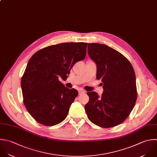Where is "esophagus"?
I'll use <instances>...</instances> for the list:
<instances>
[{
  "mask_svg": "<svg viewBox=\"0 0 157 157\" xmlns=\"http://www.w3.org/2000/svg\"><path fill=\"white\" fill-rule=\"evenodd\" d=\"M85 93V91L82 89H80L79 90V95H81V94H84Z\"/></svg>",
  "mask_w": 157,
  "mask_h": 157,
  "instance_id": "esophagus-1",
  "label": "esophagus"
}]
</instances>
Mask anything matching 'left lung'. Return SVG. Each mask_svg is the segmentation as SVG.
I'll list each match as a JSON object with an SVG mask.
<instances>
[{
  "instance_id": "1",
  "label": "left lung",
  "mask_w": 157,
  "mask_h": 157,
  "mask_svg": "<svg viewBox=\"0 0 157 157\" xmlns=\"http://www.w3.org/2000/svg\"><path fill=\"white\" fill-rule=\"evenodd\" d=\"M87 52L96 63L97 79L103 82V93L87 92L85 105L89 119L102 128L116 127L128 117L137 99L136 76L130 61L105 44L89 43Z\"/></svg>"
}]
</instances>
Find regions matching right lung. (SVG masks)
Returning <instances> with one entry per match:
<instances>
[{"label":"right lung","mask_w":157,"mask_h":157,"mask_svg":"<svg viewBox=\"0 0 157 157\" xmlns=\"http://www.w3.org/2000/svg\"><path fill=\"white\" fill-rule=\"evenodd\" d=\"M87 46L84 42L51 45L30 59L21 85L25 108L37 122L53 126L66 118L78 92L65 87L59 78L66 79L73 65L85 59Z\"/></svg>","instance_id":"add662e5"}]
</instances>
